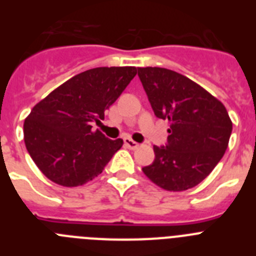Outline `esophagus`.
Wrapping results in <instances>:
<instances>
[{
    "mask_svg": "<svg viewBox=\"0 0 256 256\" xmlns=\"http://www.w3.org/2000/svg\"><path fill=\"white\" fill-rule=\"evenodd\" d=\"M124 144H126V148H130V150H136V148L140 146V144L134 142L133 140L128 138V137H126V138H124Z\"/></svg>",
    "mask_w": 256,
    "mask_h": 256,
    "instance_id": "34e87169",
    "label": "esophagus"
}]
</instances>
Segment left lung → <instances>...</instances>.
<instances>
[{"instance_id": "obj_1", "label": "left lung", "mask_w": 256, "mask_h": 256, "mask_svg": "<svg viewBox=\"0 0 256 256\" xmlns=\"http://www.w3.org/2000/svg\"><path fill=\"white\" fill-rule=\"evenodd\" d=\"M158 118L169 122L168 144L154 146L146 177L166 191H186L212 173L228 148L232 122L224 105L194 80L164 68H138Z\"/></svg>"}]
</instances>
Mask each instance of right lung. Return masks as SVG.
Segmentation results:
<instances>
[{
	"instance_id": "1",
	"label": "right lung",
	"mask_w": 256,
	"mask_h": 256,
	"mask_svg": "<svg viewBox=\"0 0 256 256\" xmlns=\"http://www.w3.org/2000/svg\"><path fill=\"white\" fill-rule=\"evenodd\" d=\"M137 74L134 66L94 68L76 74L40 100L24 122L29 155L50 180L64 187L82 186L102 173L123 146L108 140L92 123Z\"/></svg>"
}]
</instances>
